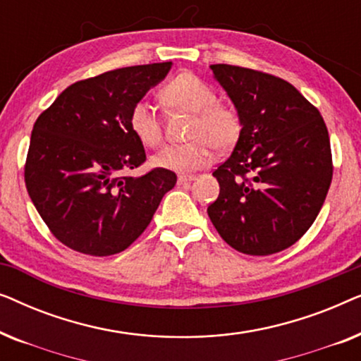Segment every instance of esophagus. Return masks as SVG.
Wrapping results in <instances>:
<instances>
[{
  "label": "esophagus",
  "mask_w": 361,
  "mask_h": 361,
  "mask_svg": "<svg viewBox=\"0 0 361 361\" xmlns=\"http://www.w3.org/2000/svg\"><path fill=\"white\" fill-rule=\"evenodd\" d=\"M194 179H195L194 176H179L177 177V184H180V185L189 184V182H192Z\"/></svg>",
  "instance_id": "34e87169"
}]
</instances>
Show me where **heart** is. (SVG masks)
Masks as SVG:
<instances>
[{
    "label": "heart",
    "instance_id": "heart-1",
    "mask_svg": "<svg viewBox=\"0 0 361 361\" xmlns=\"http://www.w3.org/2000/svg\"><path fill=\"white\" fill-rule=\"evenodd\" d=\"M161 100L169 108L194 113L189 140L185 145L166 146L151 157L159 169L187 174L204 169L216 151H228L238 142L243 130L240 111L228 103L216 102L215 90L190 72L179 73L162 87ZM130 130L136 140L147 147L162 141V125L151 103L140 100L130 111Z\"/></svg>",
    "mask_w": 361,
    "mask_h": 361
}]
</instances>
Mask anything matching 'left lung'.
I'll list each match as a JSON object with an SVG mask.
<instances>
[{
    "instance_id": "8db88e82",
    "label": "left lung",
    "mask_w": 361,
    "mask_h": 361,
    "mask_svg": "<svg viewBox=\"0 0 361 361\" xmlns=\"http://www.w3.org/2000/svg\"><path fill=\"white\" fill-rule=\"evenodd\" d=\"M210 68L243 130L214 171L220 194L207 214L240 253H278L310 228L327 197L334 171L327 126L283 78L228 63Z\"/></svg>"
}]
</instances>
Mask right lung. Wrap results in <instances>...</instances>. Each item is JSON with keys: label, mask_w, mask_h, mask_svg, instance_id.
Returning <instances> with one entry per match:
<instances>
[{"label": "right lung", "mask_w": 361, "mask_h": 361, "mask_svg": "<svg viewBox=\"0 0 361 361\" xmlns=\"http://www.w3.org/2000/svg\"><path fill=\"white\" fill-rule=\"evenodd\" d=\"M172 62L116 68L67 87L34 123L24 180L52 235L90 256L126 250L176 185L172 171L121 176L146 161L130 111Z\"/></svg>", "instance_id": "1"}]
</instances>
